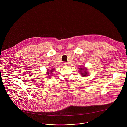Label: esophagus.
Wrapping results in <instances>:
<instances>
[{
    "mask_svg": "<svg viewBox=\"0 0 127 127\" xmlns=\"http://www.w3.org/2000/svg\"><path fill=\"white\" fill-rule=\"evenodd\" d=\"M67 63H66V62H64L63 63V65H64V66H66V65H67Z\"/></svg>",
    "mask_w": 127,
    "mask_h": 127,
    "instance_id": "34e87169",
    "label": "esophagus"
}]
</instances>
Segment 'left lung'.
I'll list each match as a JSON object with an SVG mask.
<instances>
[{"label": "left lung", "mask_w": 127, "mask_h": 127, "mask_svg": "<svg viewBox=\"0 0 127 127\" xmlns=\"http://www.w3.org/2000/svg\"><path fill=\"white\" fill-rule=\"evenodd\" d=\"M82 68H80V72H81V75L82 77H84L86 76V74H87V72H86V70L87 69H85L84 68V67H82Z\"/></svg>", "instance_id": "8db88e82"}]
</instances>
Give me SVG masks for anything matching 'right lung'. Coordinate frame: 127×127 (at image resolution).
I'll return each mask as SVG.
<instances>
[{"label": "right lung", "instance_id": "right-lung-1", "mask_svg": "<svg viewBox=\"0 0 127 127\" xmlns=\"http://www.w3.org/2000/svg\"><path fill=\"white\" fill-rule=\"evenodd\" d=\"M54 70V69H52L51 70H50V73H52V72H53V71H53Z\"/></svg>", "mask_w": 127, "mask_h": 127}]
</instances>
